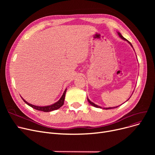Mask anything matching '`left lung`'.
<instances>
[{
  "mask_svg": "<svg viewBox=\"0 0 155 155\" xmlns=\"http://www.w3.org/2000/svg\"><path fill=\"white\" fill-rule=\"evenodd\" d=\"M117 34H118V35L119 36V37L121 38V39H124V40H125V41H127L128 42V43H129L130 44V45H131L132 47H133V45H131V43H130L129 41H127L126 38H124L123 36H122V35L120 33V32H117ZM87 101H88V102H89V103H90L92 105H93V106L94 107H97V108H102L101 107H100V106H99V105H96V104H95L94 103H93L92 102H91L90 100H89L88 98H87ZM119 106H116V107H108V108H103L104 109H114V108H117V107H118Z\"/></svg>",
  "mask_w": 155,
  "mask_h": 155,
  "instance_id": "left-lung-1",
  "label": "left lung"
}]
</instances>
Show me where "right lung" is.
<instances>
[{"mask_svg":"<svg viewBox=\"0 0 155 155\" xmlns=\"http://www.w3.org/2000/svg\"><path fill=\"white\" fill-rule=\"evenodd\" d=\"M66 92H67V88L64 90L61 97L58 102H55L54 104H53L52 105H48V106H43V107L37 106V105H32V104H31L28 103V102H26L25 100H24L22 98V97H21V98L24 101V102H25L26 104H27L29 105V106L32 107L35 109H36L38 110L43 111V112H50V111H53V110H56V109H58L63 105L64 97H65V94H66Z\"/></svg>","mask_w":155,"mask_h":155,"instance_id":"1","label":"right lung"}]
</instances>
